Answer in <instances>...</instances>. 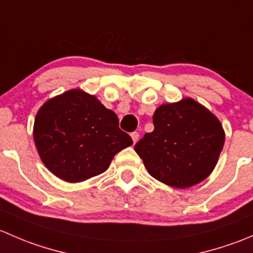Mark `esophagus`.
I'll return each mask as SVG.
<instances>
[{
	"label": "esophagus",
	"mask_w": 253,
	"mask_h": 253,
	"mask_svg": "<svg viewBox=\"0 0 253 253\" xmlns=\"http://www.w3.org/2000/svg\"><path fill=\"white\" fill-rule=\"evenodd\" d=\"M131 137H132V139H133V143H137V141L139 139V133L138 132H132Z\"/></svg>",
	"instance_id": "obj_1"
}]
</instances>
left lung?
<instances>
[{
	"instance_id": "left-lung-1",
	"label": "left lung",
	"mask_w": 253,
	"mask_h": 253,
	"mask_svg": "<svg viewBox=\"0 0 253 253\" xmlns=\"http://www.w3.org/2000/svg\"><path fill=\"white\" fill-rule=\"evenodd\" d=\"M154 131L134 145L148 172L176 188L195 186L211 175L225 142L220 121L191 98L163 104L153 115Z\"/></svg>"
}]
</instances>
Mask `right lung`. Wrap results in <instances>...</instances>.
Segmentation results:
<instances>
[{
    "instance_id": "right-lung-1",
    "label": "right lung",
    "mask_w": 253,
    "mask_h": 253,
    "mask_svg": "<svg viewBox=\"0 0 253 253\" xmlns=\"http://www.w3.org/2000/svg\"><path fill=\"white\" fill-rule=\"evenodd\" d=\"M33 134L45 167L67 182L106 171L112 158L133 143L119 128L116 114L81 89L47 100L35 116Z\"/></svg>"
}]
</instances>
